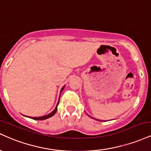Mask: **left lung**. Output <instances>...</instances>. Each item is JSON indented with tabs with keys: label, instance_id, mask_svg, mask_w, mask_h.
<instances>
[{
	"label": "left lung",
	"instance_id": "obj_1",
	"mask_svg": "<svg viewBox=\"0 0 151 151\" xmlns=\"http://www.w3.org/2000/svg\"><path fill=\"white\" fill-rule=\"evenodd\" d=\"M90 117H91V116H90ZM96 120H98V121H100V120H99V119H96Z\"/></svg>",
	"mask_w": 151,
	"mask_h": 151
}]
</instances>
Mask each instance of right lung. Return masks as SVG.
Listing matches in <instances>:
<instances>
[{"mask_svg":"<svg viewBox=\"0 0 151 151\" xmlns=\"http://www.w3.org/2000/svg\"><path fill=\"white\" fill-rule=\"evenodd\" d=\"M65 86V85L63 87H62L61 89V91H60V93H62V91H63ZM60 97H59V101L58 102V104H57L56 107H55V109H54V110L50 114H47V115H45V116H40V117H30V116H29V118H30V119H35V120H45V119H48V118H50L51 116H52L53 115H55V114L56 113L57 110H58V106L59 104V102H60ZM27 117H28V116H27Z\"/></svg>","mask_w":151,"mask_h":151,"instance_id":"1","label":"right lung"}]
</instances>
